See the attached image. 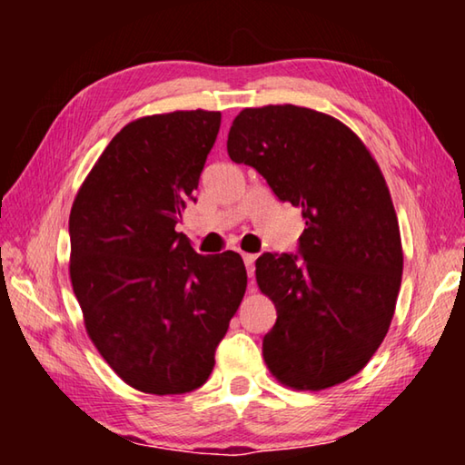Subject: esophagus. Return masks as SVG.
<instances>
[{"instance_id": "obj_1", "label": "esophagus", "mask_w": 465, "mask_h": 465, "mask_svg": "<svg viewBox=\"0 0 465 465\" xmlns=\"http://www.w3.org/2000/svg\"><path fill=\"white\" fill-rule=\"evenodd\" d=\"M242 258H243V264H246L248 277L252 279V277H254V262H256V254H242Z\"/></svg>"}]
</instances>
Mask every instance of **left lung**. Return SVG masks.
Returning a JSON list of instances; mask_svg holds the SVG:
<instances>
[{"instance_id":"obj_1","label":"left lung","mask_w":465,"mask_h":465,"mask_svg":"<svg viewBox=\"0 0 465 465\" xmlns=\"http://www.w3.org/2000/svg\"><path fill=\"white\" fill-rule=\"evenodd\" d=\"M232 162L302 207L297 254H264L256 282L277 308L262 341L269 371L293 390H326L363 369L388 334L402 282V240L380 166L344 123L318 110L243 108Z\"/></svg>"}]
</instances>
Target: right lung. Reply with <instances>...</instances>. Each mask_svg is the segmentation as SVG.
Masks as SVG:
<instances>
[{"label":"right lung","mask_w":465,"mask_h":465,"mask_svg":"<svg viewBox=\"0 0 465 465\" xmlns=\"http://www.w3.org/2000/svg\"><path fill=\"white\" fill-rule=\"evenodd\" d=\"M219 124L222 113L201 108L129 123L69 215V277L88 336L124 383L155 396L207 381L246 293L238 252L196 254L176 232Z\"/></svg>","instance_id":"right-lung-1"}]
</instances>
